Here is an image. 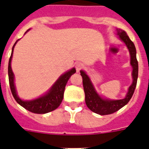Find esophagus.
I'll use <instances>...</instances> for the list:
<instances>
[{"label":"esophagus","mask_w":149,"mask_h":149,"mask_svg":"<svg viewBox=\"0 0 149 149\" xmlns=\"http://www.w3.org/2000/svg\"><path fill=\"white\" fill-rule=\"evenodd\" d=\"M83 67H84L83 63H78L76 64V70H77V72H79V71L83 69Z\"/></svg>","instance_id":"obj_1"}]
</instances>
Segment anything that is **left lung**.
Masks as SVG:
<instances>
[{"label": "left lung", "instance_id": "obj_1", "mask_svg": "<svg viewBox=\"0 0 149 149\" xmlns=\"http://www.w3.org/2000/svg\"><path fill=\"white\" fill-rule=\"evenodd\" d=\"M117 34L119 38L125 43L129 51L131 61L130 64L132 67V85L129 86L128 91L124 99L110 100L102 97L97 93L94 88L93 83L91 82L90 77L84 70H80V75L83 78L84 93H85V102L87 107L93 112L100 115H107L113 113L121 107L125 106L129 102L136 87L137 79L139 75V63L136 58V49L134 43L132 42L127 33L121 29H117Z\"/></svg>", "mask_w": 149, "mask_h": 149}]
</instances>
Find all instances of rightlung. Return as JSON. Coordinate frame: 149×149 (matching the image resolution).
I'll list each match as a JSON object with an SVG mask.
<instances>
[{
    "instance_id": "add662e5",
    "label": "right lung",
    "mask_w": 149,
    "mask_h": 149,
    "mask_svg": "<svg viewBox=\"0 0 149 149\" xmlns=\"http://www.w3.org/2000/svg\"><path fill=\"white\" fill-rule=\"evenodd\" d=\"M29 30L30 29H29L26 32H28ZM17 41L18 40L16 41L15 45H13L12 52H11V55H10L9 63H8V78H9V84H10V88L13 97L17 101V104H19L24 108L29 111H31L32 113H46L56 110L63 101L65 85L67 84L70 77L76 72V69L72 68L67 72H65V73L61 75L60 77H58V79L55 82V84L52 86L49 91L46 92L45 94H43L42 96L36 99L31 100H23L17 96V91H16V87L15 85V75L13 73L12 69L10 66L13 51Z\"/></svg>"
}]
</instances>
